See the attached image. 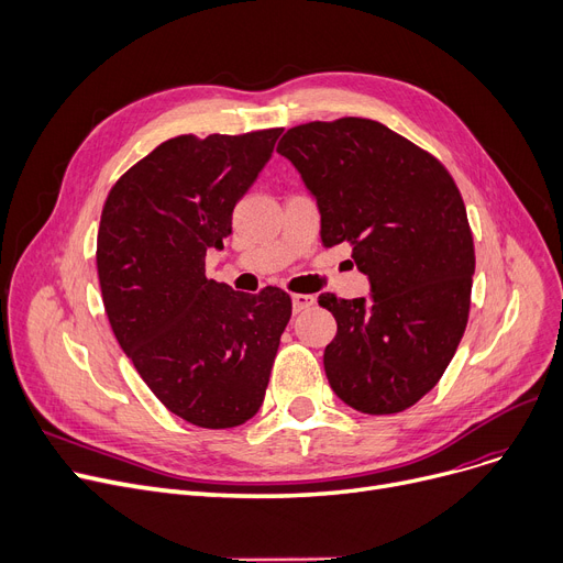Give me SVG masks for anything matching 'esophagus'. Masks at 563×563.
I'll use <instances>...</instances> for the list:
<instances>
[{
    "label": "esophagus",
    "instance_id": "esophagus-1",
    "mask_svg": "<svg viewBox=\"0 0 563 563\" xmlns=\"http://www.w3.org/2000/svg\"><path fill=\"white\" fill-rule=\"evenodd\" d=\"M290 302H292V311L300 313V311L309 309L316 302V298L313 296H305V292H296V296L290 298Z\"/></svg>",
    "mask_w": 563,
    "mask_h": 563
}]
</instances>
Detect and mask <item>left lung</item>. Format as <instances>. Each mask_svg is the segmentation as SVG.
Instances as JSON below:
<instances>
[{
	"instance_id": "8db88e82",
	"label": "left lung",
	"mask_w": 563,
	"mask_h": 563,
	"mask_svg": "<svg viewBox=\"0 0 563 563\" xmlns=\"http://www.w3.org/2000/svg\"><path fill=\"white\" fill-rule=\"evenodd\" d=\"M277 153L316 197L323 245H351L371 282V300L318 298L336 318L330 387L364 415L404 412L438 385L467 325L474 240L459 187L438 157L371 119L296 125Z\"/></svg>"
}]
</instances>
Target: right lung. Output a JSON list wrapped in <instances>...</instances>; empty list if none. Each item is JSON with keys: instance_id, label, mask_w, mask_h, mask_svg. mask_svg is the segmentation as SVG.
Listing matches in <instances>:
<instances>
[{"instance_id": "right-lung-1", "label": "right lung", "mask_w": 563, "mask_h": 563, "mask_svg": "<svg viewBox=\"0 0 563 563\" xmlns=\"http://www.w3.org/2000/svg\"><path fill=\"white\" fill-rule=\"evenodd\" d=\"M279 135L167 140L102 206L96 265L112 332L159 404L201 428L258 412L290 320L286 290L250 296L206 277V252L222 247Z\"/></svg>"}]
</instances>
